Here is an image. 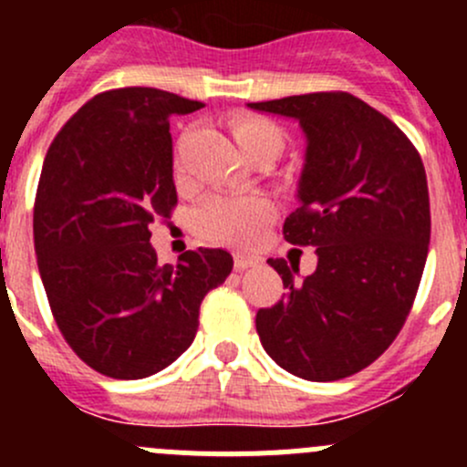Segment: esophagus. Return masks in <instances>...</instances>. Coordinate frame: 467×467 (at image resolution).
<instances>
[{"instance_id":"obj_1","label":"esophagus","mask_w":467,"mask_h":467,"mask_svg":"<svg viewBox=\"0 0 467 467\" xmlns=\"http://www.w3.org/2000/svg\"><path fill=\"white\" fill-rule=\"evenodd\" d=\"M262 262V257L251 255V253H234V268L237 271H246V268L257 266Z\"/></svg>"}]
</instances>
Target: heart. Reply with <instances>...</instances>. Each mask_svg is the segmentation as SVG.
<instances>
[{
	"label": "heart",
	"mask_w": 467,
	"mask_h": 467,
	"mask_svg": "<svg viewBox=\"0 0 467 467\" xmlns=\"http://www.w3.org/2000/svg\"><path fill=\"white\" fill-rule=\"evenodd\" d=\"M237 144L244 149L257 142H275L282 149V133L275 124L255 117H244L233 126ZM273 205L264 196H210L196 210V225L214 242L246 246L260 237L262 228L273 219Z\"/></svg>",
	"instance_id": "heart-1"
}]
</instances>
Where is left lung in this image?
I'll return each mask as SVG.
<instances>
[{"label":"left lung","instance_id":"left-lung-1","mask_svg":"<svg viewBox=\"0 0 467 467\" xmlns=\"http://www.w3.org/2000/svg\"><path fill=\"white\" fill-rule=\"evenodd\" d=\"M298 121L305 162L285 239L317 248V271L268 260L286 296L260 309L264 350L309 381L350 378L393 343L409 317L430 246V192L407 135L348 92L248 103Z\"/></svg>","mask_w":467,"mask_h":467}]
</instances>
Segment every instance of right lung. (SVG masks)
<instances>
[{
    "instance_id": "obj_1",
    "label": "right lung",
    "mask_w": 467,
    "mask_h": 467,
    "mask_svg": "<svg viewBox=\"0 0 467 467\" xmlns=\"http://www.w3.org/2000/svg\"><path fill=\"white\" fill-rule=\"evenodd\" d=\"M203 103L158 88L97 94L47 150L33 207L37 268L58 329L97 373L142 379L192 346L205 294L233 255L160 266L149 225L176 205L169 117Z\"/></svg>"
}]
</instances>
